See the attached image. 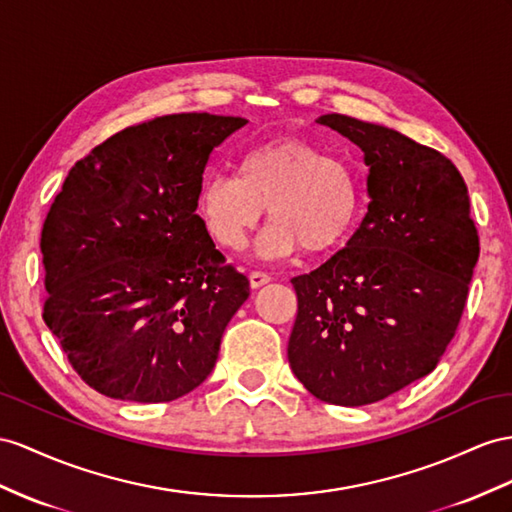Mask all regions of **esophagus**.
Instances as JSON below:
<instances>
[{
  "mask_svg": "<svg viewBox=\"0 0 512 512\" xmlns=\"http://www.w3.org/2000/svg\"><path fill=\"white\" fill-rule=\"evenodd\" d=\"M248 279H251V287H253V290H259L261 285H266V283H270V281H272L270 274H266V272H259V270H253V272H251V277H248Z\"/></svg>",
  "mask_w": 512,
  "mask_h": 512,
  "instance_id": "34e87169",
  "label": "esophagus"
}]
</instances>
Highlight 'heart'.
<instances>
[{"label":"heart","instance_id":"b5f03b06","mask_svg":"<svg viewBox=\"0 0 512 512\" xmlns=\"http://www.w3.org/2000/svg\"><path fill=\"white\" fill-rule=\"evenodd\" d=\"M268 207L261 235L266 257L303 248L324 255L342 246L357 225L361 183L348 162L300 138L259 144L240 157L238 177L212 175L196 192V216L220 248L240 251Z\"/></svg>","mask_w":512,"mask_h":512}]
</instances>
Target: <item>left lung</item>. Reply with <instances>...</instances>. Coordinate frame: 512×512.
<instances>
[{"label":"left lung","instance_id":"obj_1","mask_svg":"<svg viewBox=\"0 0 512 512\" xmlns=\"http://www.w3.org/2000/svg\"><path fill=\"white\" fill-rule=\"evenodd\" d=\"M370 166L368 214L346 248L292 279V372L318 400L363 406L437 368L480 255L456 166L396 129L344 114L316 121Z\"/></svg>","mask_w":512,"mask_h":512}]
</instances>
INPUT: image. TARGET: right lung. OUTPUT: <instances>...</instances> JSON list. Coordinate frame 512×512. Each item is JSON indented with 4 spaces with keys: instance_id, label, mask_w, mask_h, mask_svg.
Masks as SVG:
<instances>
[{
    "instance_id": "obj_1",
    "label": "right lung",
    "mask_w": 512,
    "mask_h": 512,
    "mask_svg": "<svg viewBox=\"0 0 512 512\" xmlns=\"http://www.w3.org/2000/svg\"><path fill=\"white\" fill-rule=\"evenodd\" d=\"M248 121L207 112L127 127L77 162L41 233L43 320L86 385L170 402L212 374L251 294L196 216L209 155Z\"/></svg>"
}]
</instances>
